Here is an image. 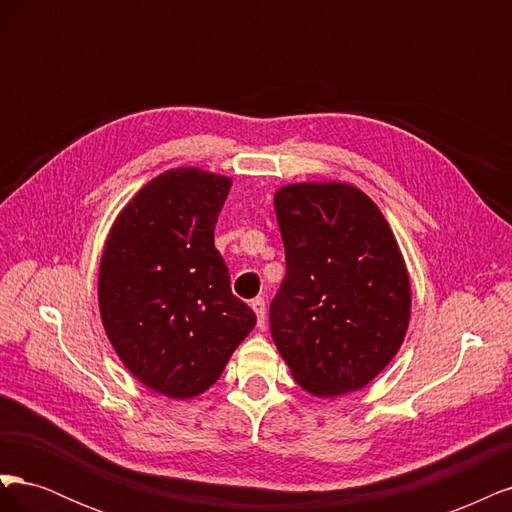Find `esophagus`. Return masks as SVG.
Listing matches in <instances>:
<instances>
[{"label":"esophagus","mask_w":512,"mask_h":512,"mask_svg":"<svg viewBox=\"0 0 512 512\" xmlns=\"http://www.w3.org/2000/svg\"><path fill=\"white\" fill-rule=\"evenodd\" d=\"M252 309H254L256 316H258V327L262 329V327H265V316H267V305H265V299H262V297H256V299L252 301Z\"/></svg>","instance_id":"1"}]
</instances>
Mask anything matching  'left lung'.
<instances>
[{
	"mask_svg": "<svg viewBox=\"0 0 512 512\" xmlns=\"http://www.w3.org/2000/svg\"><path fill=\"white\" fill-rule=\"evenodd\" d=\"M286 277L271 337L314 397L363 389L404 344L412 286L378 205L346 181H301L273 194Z\"/></svg>",
	"mask_w": 512,
	"mask_h": 512,
	"instance_id": "left-lung-1",
	"label": "left lung"
}]
</instances>
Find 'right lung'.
<instances>
[{
	"mask_svg": "<svg viewBox=\"0 0 512 512\" xmlns=\"http://www.w3.org/2000/svg\"><path fill=\"white\" fill-rule=\"evenodd\" d=\"M232 179L198 166L164 170L119 211L98 269L102 327L149 391H209L256 314L230 292L213 230Z\"/></svg>",
	"mask_w": 512,
	"mask_h": 512,
	"instance_id": "add662e5",
	"label": "right lung"
}]
</instances>
